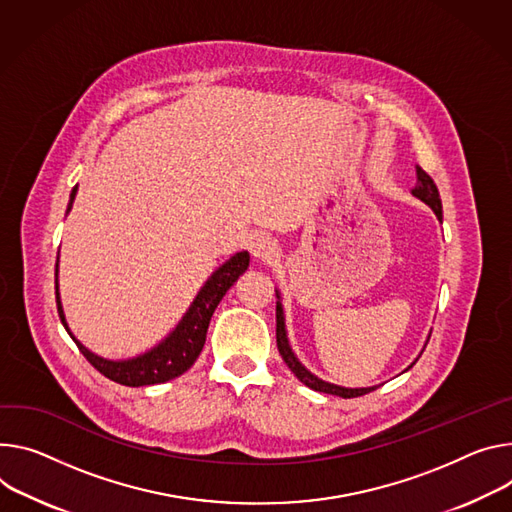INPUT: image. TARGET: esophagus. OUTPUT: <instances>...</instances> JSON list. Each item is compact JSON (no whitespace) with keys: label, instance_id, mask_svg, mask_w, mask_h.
Listing matches in <instances>:
<instances>
[{"label":"esophagus","instance_id":"34e87169","mask_svg":"<svg viewBox=\"0 0 512 512\" xmlns=\"http://www.w3.org/2000/svg\"><path fill=\"white\" fill-rule=\"evenodd\" d=\"M275 241L269 237V235H265V232H259V235H255L253 237V241H251V253H253V257H257V259H269V257H273L275 255Z\"/></svg>","mask_w":512,"mask_h":512}]
</instances>
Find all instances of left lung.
<instances>
[{
  "instance_id": "1",
  "label": "left lung",
  "mask_w": 512,
  "mask_h": 512,
  "mask_svg": "<svg viewBox=\"0 0 512 512\" xmlns=\"http://www.w3.org/2000/svg\"><path fill=\"white\" fill-rule=\"evenodd\" d=\"M412 196H416L418 200H423L435 214L437 218L441 220L443 218V206H441V198H439V190L435 181L431 179V175L416 165V185L412 190ZM275 296H277V306H275V339H277V349H280V355L282 359L286 361V365L294 371V376L308 388L316 390V392H324V394H333V396H341V398H357V396H363V394H369L371 390H376L378 386H371V388H343V386H335V384H329L324 382L320 378H316L314 374H310V371L298 361V357L294 355L290 343H288V335H286V322H284V308H282V302H280V292L275 290ZM414 365V363H412ZM410 365V367H412Z\"/></svg>"
}]
</instances>
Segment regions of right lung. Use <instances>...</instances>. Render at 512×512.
Masks as SVG:
<instances>
[{
  "label": "right lung",
  "instance_id": "right-lung-1",
  "mask_svg": "<svg viewBox=\"0 0 512 512\" xmlns=\"http://www.w3.org/2000/svg\"><path fill=\"white\" fill-rule=\"evenodd\" d=\"M75 194H77V185L71 190L67 214L73 208ZM57 267H59V263H57ZM247 267H249V253L247 251L235 253L228 261H224L208 277V282L202 286V290L194 298L192 306L188 308V312L183 314V318L179 320L177 327L169 333V337H165L151 351H147L143 355H136L132 359H120V361L104 359L96 353H91L85 345H81L75 339V335L69 331V324L65 320V312H63V304H61V296H59V282L55 280L57 310H59V318L63 322L65 331L69 333V337L75 341V345L79 347L83 357L91 365H94L102 376H106L108 380H112L116 384L132 386V388L163 384V382H169V380L181 376L183 371H188L194 365V361L198 359V355L204 349L208 324H210V318H212L216 306L220 304L226 290L239 280V275Z\"/></svg>",
  "mask_w": 512,
  "mask_h": 512
}]
</instances>
